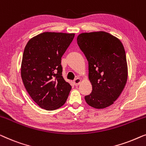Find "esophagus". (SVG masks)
Segmentation results:
<instances>
[{
	"mask_svg": "<svg viewBox=\"0 0 146 146\" xmlns=\"http://www.w3.org/2000/svg\"><path fill=\"white\" fill-rule=\"evenodd\" d=\"M81 79H80V78H77V79L74 80V84H75L76 86L79 85V84L81 83Z\"/></svg>",
	"mask_w": 146,
	"mask_h": 146,
	"instance_id": "34e87169",
	"label": "esophagus"
}]
</instances>
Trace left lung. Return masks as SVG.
I'll return each instance as SVG.
<instances>
[{
	"mask_svg": "<svg viewBox=\"0 0 146 146\" xmlns=\"http://www.w3.org/2000/svg\"><path fill=\"white\" fill-rule=\"evenodd\" d=\"M77 44L89 62V79L93 90L85 96L91 107L102 109L114 104L126 85L128 65L122 42L109 33H82Z\"/></svg>",
	"mask_w": 146,
	"mask_h": 146,
	"instance_id": "obj_1",
	"label": "left lung"
}]
</instances>
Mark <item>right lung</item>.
I'll return each instance as SVG.
<instances>
[{"label":"right lung","mask_w":146,"mask_h":146,"mask_svg":"<svg viewBox=\"0 0 146 146\" xmlns=\"http://www.w3.org/2000/svg\"><path fill=\"white\" fill-rule=\"evenodd\" d=\"M74 36L44 32L30 39L24 48L22 81L30 97L42 108L54 110L66 102L71 86L63 77L61 60Z\"/></svg>","instance_id":"obj_1"}]
</instances>
